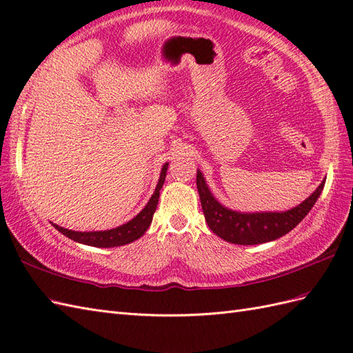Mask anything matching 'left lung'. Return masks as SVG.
Masks as SVG:
<instances>
[{
	"mask_svg": "<svg viewBox=\"0 0 353 353\" xmlns=\"http://www.w3.org/2000/svg\"><path fill=\"white\" fill-rule=\"evenodd\" d=\"M325 186V179L307 200L285 212H237L221 204L210 192L200 170H196V190L209 228L221 239L237 245H259L288 234L314 206Z\"/></svg>",
	"mask_w": 353,
	"mask_h": 353,
	"instance_id": "left-lung-1",
	"label": "left lung"
}]
</instances>
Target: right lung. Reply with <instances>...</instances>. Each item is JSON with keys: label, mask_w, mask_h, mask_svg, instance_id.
Instances as JSON below:
<instances>
[{"label": "right lung", "mask_w": 353, "mask_h": 353, "mask_svg": "<svg viewBox=\"0 0 353 353\" xmlns=\"http://www.w3.org/2000/svg\"><path fill=\"white\" fill-rule=\"evenodd\" d=\"M167 170H168V162L163 163V167L161 170L158 185L154 188V192L150 196L149 203L145 204L144 209L139 212V214L128 221L126 224L119 225L116 228H111V230H101V232H75V230H69V228L60 227L57 224H52L57 230L63 233L65 237L75 241L78 243H84L88 245V247H96V248H114V247H121V245H126L139 239L145 232L147 228L150 227L153 214L158 208V201H159V191L165 182V176H167Z\"/></svg>", "instance_id": "right-lung-1"}]
</instances>
